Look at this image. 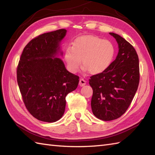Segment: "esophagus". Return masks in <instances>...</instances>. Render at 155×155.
<instances>
[{
    "mask_svg": "<svg viewBox=\"0 0 155 155\" xmlns=\"http://www.w3.org/2000/svg\"><path fill=\"white\" fill-rule=\"evenodd\" d=\"M86 84V81L83 78H81L80 81H79V85L80 86H84Z\"/></svg>",
    "mask_w": 155,
    "mask_h": 155,
    "instance_id": "34e87169",
    "label": "esophagus"
}]
</instances>
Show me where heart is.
Wrapping results in <instances>:
<instances>
[{
    "label": "heart",
    "mask_w": 155,
    "mask_h": 155,
    "mask_svg": "<svg viewBox=\"0 0 155 155\" xmlns=\"http://www.w3.org/2000/svg\"><path fill=\"white\" fill-rule=\"evenodd\" d=\"M115 49L113 44L93 35L78 37L71 46L67 48L64 59L67 68L75 73L82 65L92 74H98L107 69L113 60Z\"/></svg>",
    "instance_id": "1"
}]
</instances>
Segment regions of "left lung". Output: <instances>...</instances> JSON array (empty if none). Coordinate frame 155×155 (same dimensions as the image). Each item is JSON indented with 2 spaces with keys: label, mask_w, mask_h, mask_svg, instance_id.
<instances>
[{
  "label": "left lung",
  "mask_w": 155,
  "mask_h": 155,
  "mask_svg": "<svg viewBox=\"0 0 155 155\" xmlns=\"http://www.w3.org/2000/svg\"><path fill=\"white\" fill-rule=\"evenodd\" d=\"M109 34L118 45L117 56L105 72L93 75L89 80L93 89L92 113L104 121L115 120L126 111L140 82L139 58L136 50L120 35Z\"/></svg>",
  "instance_id": "obj_1"
}]
</instances>
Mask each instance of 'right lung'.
<instances>
[{
	"label": "right lung",
	"instance_id": "right-lung-1",
	"mask_svg": "<svg viewBox=\"0 0 155 155\" xmlns=\"http://www.w3.org/2000/svg\"><path fill=\"white\" fill-rule=\"evenodd\" d=\"M66 33L61 29L38 35L25 46L19 59L17 81L23 103L41 121L59 120L65 112L67 95L78 84L79 77L55 58Z\"/></svg>",
	"mask_w": 155,
	"mask_h": 155
}]
</instances>
